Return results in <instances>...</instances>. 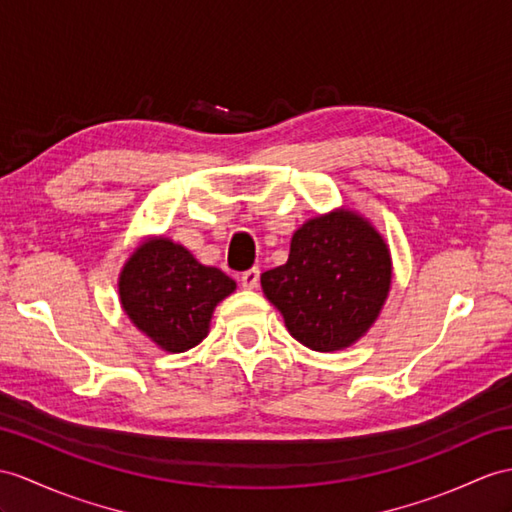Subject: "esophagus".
I'll return each mask as SVG.
<instances>
[{
  "label": "esophagus",
  "instance_id": "34e87169",
  "mask_svg": "<svg viewBox=\"0 0 512 512\" xmlns=\"http://www.w3.org/2000/svg\"><path fill=\"white\" fill-rule=\"evenodd\" d=\"M258 282H260V271L256 267L241 273V284L245 286V289H256Z\"/></svg>",
  "mask_w": 512,
  "mask_h": 512
}]
</instances>
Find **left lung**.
Listing matches in <instances>:
<instances>
[{
	"label": "left lung",
	"mask_w": 512,
	"mask_h": 512,
	"mask_svg": "<svg viewBox=\"0 0 512 512\" xmlns=\"http://www.w3.org/2000/svg\"><path fill=\"white\" fill-rule=\"evenodd\" d=\"M293 339L336 352L363 336L391 291V252L354 210H334L295 230L284 265L260 276Z\"/></svg>",
	"instance_id": "left-lung-1"
}]
</instances>
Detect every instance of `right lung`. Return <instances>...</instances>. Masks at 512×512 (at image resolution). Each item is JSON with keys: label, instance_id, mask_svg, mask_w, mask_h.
Returning <instances> with one entry per match:
<instances>
[{"label": "right lung", "instance_id": "1", "mask_svg": "<svg viewBox=\"0 0 512 512\" xmlns=\"http://www.w3.org/2000/svg\"><path fill=\"white\" fill-rule=\"evenodd\" d=\"M236 282L206 267L180 243L152 236L134 249L119 273V299L130 321L160 350L180 354L208 334L215 306Z\"/></svg>", "mask_w": 512, "mask_h": 512}]
</instances>
